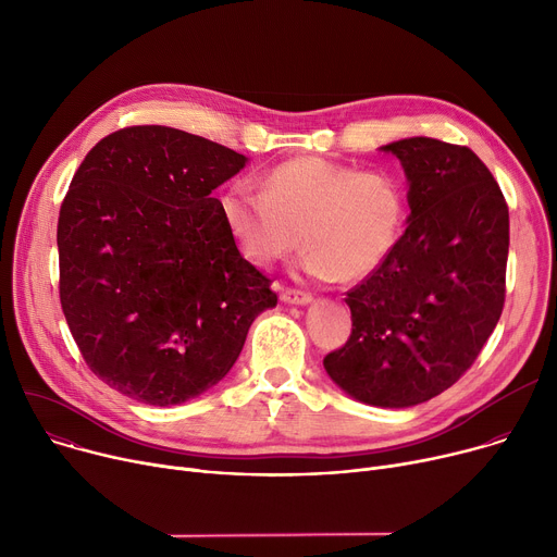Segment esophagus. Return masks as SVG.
Returning a JSON list of instances; mask_svg holds the SVG:
<instances>
[{"instance_id":"obj_1","label":"esophagus","mask_w":557,"mask_h":557,"mask_svg":"<svg viewBox=\"0 0 557 557\" xmlns=\"http://www.w3.org/2000/svg\"><path fill=\"white\" fill-rule=\"evenodd\" d=\"M281 301L287 304V306H308V304H312V296L308 292H298V289L285 287L281 292Z\"/></svg>"}]
</instances>
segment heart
<instances>
[{"label":"heart","mask_w":557,"mask_h":557,"mask_svg":"<svg viewBox=\"0 0 557 557\" xmlns=\"http://www.w3.org/2000/svg\"><path fill=\"white\" fill-rule=\"evenodd\" d=\"M223 216L240 251L272 265L306 245L308 276L346 283L368 278L395 251L406 223V194L386 171H359L319 156L276 164L263 189L236 183Z\"/></svg>","instance_id":"heart-1"}]
</instances>
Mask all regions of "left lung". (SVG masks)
Segmentation results:
<instances>
[{
	"label": "left lung",
	"mask_w": 557,
	"mask_h": 557,
	"mask_svg": "<svg viewBox=\"0 0 557 557\" xmlns=\"http://www.w3.org/2000/svg\"><path fill=\"white\" fill-rule=\"evenodd\" d=\"M408 181V227L391 259L348 292L352 334L323 359L352 399L410 408L448 391L493 334L506 287L508 207L468 147H381Z\"/></svg>",
	"instance_id": "8db88e82"
}]
</instances>
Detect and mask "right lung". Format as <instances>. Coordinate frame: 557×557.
<instances>
[{
	"instance_id": "add662e5",
	"label": "right lung",
	"mask_w": 557,
	"mask_h": 557,
	"mask_svg": "<svg viewBox=\"0 0 557 557\" xmlns=\"http://www.w3.org/2000/svg\"><path fill=\"white\" fill-rule=\"evenodd\" d=\"M243 153L171 126H129L82 160L60 209V301L107 386L149 406L185 404L236 363L276 306L211 191Z\"/></svg>"
}]
</instances>
